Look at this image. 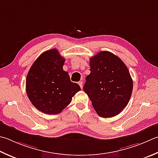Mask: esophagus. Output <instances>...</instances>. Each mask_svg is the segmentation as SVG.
I'll return each instance as SVG.
<instances>
[{"instance_id": "1", "label": "esophagus", "mask_w": 158, "mask_h": 158, "mask_svg": "<svg viewBox=\"0 0 158 158\" xmlns=\"http://www.w3.org/2000/svg\"><path fill=\"white\" fill-rule=\"evenodd\" d=\"M78 84L79 85L80 87H81V88L82 89V88H83V81H79V82L78 83Z\"/></svg>"}]
</instances>
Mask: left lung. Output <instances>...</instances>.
Instances as JSON below:
<instances>
[{
	"label": "left lung",
	"mask_w": 158,
	"mask_h": 158,
	"mask_svg": "<svg viewBox=\"0 0 158 158\" xmlns=\"http://www.w3.org/2000/svg\"><path fill=\"white\" fill-rule=\"evenodd\" d=\"M90 74L86 77L83 90L98 115L115 116L130 99L133 81L124 62L109 51H101L89 60Z\"/></svg>",
	"instance_id": "left-lung-1"
}]
</instances>
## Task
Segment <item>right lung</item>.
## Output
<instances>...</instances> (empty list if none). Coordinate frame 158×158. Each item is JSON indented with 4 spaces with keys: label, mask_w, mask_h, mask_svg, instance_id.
Segmentation results:
<instances>
[{
    "label": "right lung",
    "mask_w": 158,
    "mask_h": 158,
    "mask_svg": "<svg viewBox=\"0 0 158 158\" xmlns=\"http://www.w3.org/2000/svg\"><path fill=\"white\" fill-rule=\"evenodd\" d=\"M64 61L56 48L51 49L37 58L27 74V94L33 106L44 114H60L81 90L63 70Z\"/></svg>",
    "instance_id": "1"
}]
</instances>
